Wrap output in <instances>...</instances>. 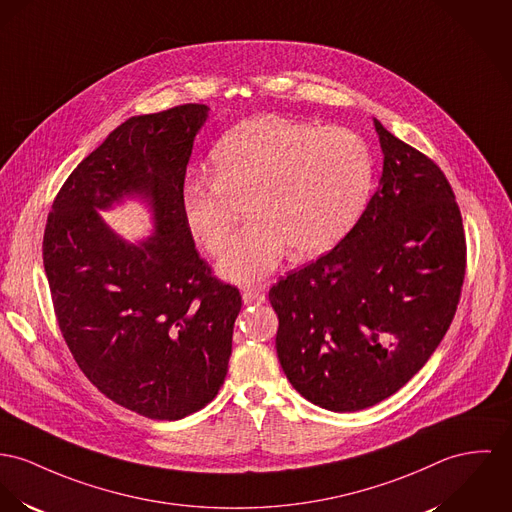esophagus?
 <instances>
[{
    "instance_id": "1",
    "label": "esophagus",
    "mask_w": 512,
    "mask_h": 512,
    "mask_svg": "<svg viewBox=\"0 0 512 512\" xmlns=\"http://www.w3.org/2000/svg\"><path fill=\"white\" fill-rule=\"evenodd\" d=\"M243 302H245L247 306H251V304H263V302H265V292L259 290V288H247V290H243Z\"/></svg>"
}]
</instances>
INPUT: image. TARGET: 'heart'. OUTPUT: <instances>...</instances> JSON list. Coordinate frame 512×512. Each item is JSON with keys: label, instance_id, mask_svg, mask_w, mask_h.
<instances>
[{"label": "heart", "instance_id": "obj_1", "mask_svg": "<svg viewBox=\"0 0 512 512\" xmlns=\"http://www.w3.org/2000/svg\"><path fill=\"white\" fill-rule=\"evenodd\" d=\"M214 183L189 181L181 212L189 234L222 255L239 204L251 224L234 239L218 273L236 284L271 275L286 249L306 259L333 249L358 222L372 189V156L347 128L288 118H249L212 150Z\"/></svg>", "mask_w": 512, "mask_h": 512}]
</instances>
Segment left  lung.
Returning a JSON list of instances; mask_svg holds the SVG:
<instances>
[{
    "mask_svg": "<svg viewBox=\"0 0 512 512\" xmlns=\"http://www.w3.org/2000/svg\"><path fill=\"white\" fill-rule=\"evenodd\" d=\"M374 128L378 191L329 253L269 292L276 354L315 405L351 413L403 388L446 335L466 275V237L452 187L433 159Z\"/></svg>",
    "mask_w": 512,
    "mask_h": 512,
    "instance_id": "1",
    "label": "left lung"
}]
</instances>
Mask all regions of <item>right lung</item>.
Listing matches in <instances>:
<instances>
[{"label": "right lung", "mask_w": 512, "mask_h": 512, "mask_svg": "<svg viewBox=\"0 0 512 512\" xmlns=\"http://www.w3.org/2000/svg\"><path fill=\"white\" fill-rule=\"evenodd\" d=\"M206 105L128 118L79 163L46 220L42 261L66 345L89 382L158 421L183 419L224 384L239 290L200 259L181 189ZM126 197L155 232L126 242L100 218Z\"/></svg>", "instance_id": "obj_1"}]
</instances>
